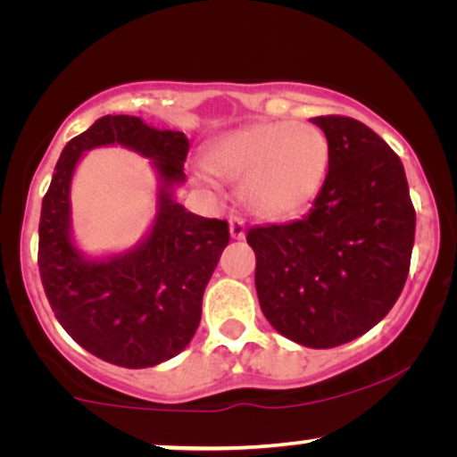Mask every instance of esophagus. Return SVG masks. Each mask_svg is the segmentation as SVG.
Returning a JSON list of instances; mask_svg holds the SVG:
<instances>
[{
    "mask_svg": "<svg viewBox=\"0 0 457 457\" xmlns=\"http://www.w3.org/2000/svg\"><path fill=\"white\" fill-rule=\"evenodd\" d=\"M228 233L235 241L245 239V224H243L241 218H237V216L230 218V220H228Z\"/></svg>",
    "mask_w": 457,
    "mask_h": 457,
    "instance_id": "34e87169",
    "label": "esophagus"
}]
</instances>
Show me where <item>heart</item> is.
<instances>
[{"label": "heart", "instance_id": "obj_1", "mask_svg": "<svg viewBox=\"0 0 457 457\" xmlns=\"http://www.w3.org/2000/svg\"><path fill=\"white\" fill-rule=\"evenodd\" d=\"M330 147L316 124L303 120L252 122L208 143L202 164L224 180H241V202L260 220L302 214L320 193Z\"/></svg>", "mask_w": 457, "mask_h": 457}]
</instances>
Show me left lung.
Here are the masks:
<instances>
[{"instance_id":"obj_1","label":"left lung","mask_w":457,"mask_h":457,"mask_svg":"<svg viewBox=\"0 0 457 457\" xmlns=\"http://www.w3.org/2000/svg\"><path fill=\"white\" fill-rule=\"evenodd\" d=\"M328 172L303 220L249 228L266 320L312 349L343 345L389 314L414 247L416 212L397 154L364 122L310 118Z\"/></svg>"}]
</instances>
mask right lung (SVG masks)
I'll return each instance as SVG.
<instances>
[{
    "label": "right lung",
    "mask_w": 457,
    "mask_h": 457,
    "mask_svg": "<svg viewBox=\"0 0 457 457\" xmlns=\"http://www.w3.org/2000/svg\"><path fill=\"white\" fill-rule=\"evenodd\" d=\"M120 145L152 159L159 179L156 216L127 253L87 256L73 241L70 187L82 155ZM189 139L139 116H104L62 149L39 222V272L47 302L68 335L99 360L149 368L189 345L202 299L228 245V224L187 212L174 189L187 180Z\"/></svg>",
    "instance_id": "add662e5"
}]
</instances>
